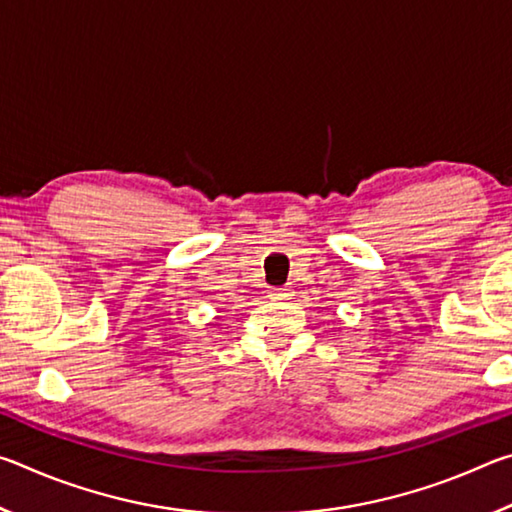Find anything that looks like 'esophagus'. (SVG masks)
Listing matches in <instances>:
<instances>
[{
  "label": "esophagus",
  "instance_id": "1",
  "mask_svg": "<svg viewBox=\"0 0 512 512\" xmlns=\"http://www.w3.org/2000/svg\"><path fill=\"white\" fill-rule=\"evenodd\" d=\"M268 296H271V300H277V302L289 300L291 298V289L289 287H275V289L268 291Z\"/></svg>",
  "mask_w": 512,
  "mask_h": 512
}]
</instances>
